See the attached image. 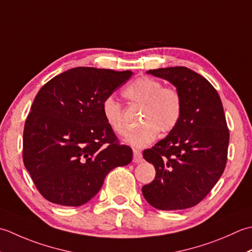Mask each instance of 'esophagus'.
<instances>
[{
	"mask_svg": "<svg viewBox=\"0 0 252 252\" xmlns=\"http://www.w3.org/2000/svg\"><path fill=\"white\" fill-rule=\"evenodd\" d=\"M132 153H133V158H132L133 162L139 163L142 161V155L139 150H133Z\"/></svg>",
	"mask_w": 252,
	"mask_h": 252,
	"instance_id": "1",
	"label": "esophagus"
}]
</instances>
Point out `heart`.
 I'll return each mask as SVG.
<instances>
[{"label":"heart","instance_id":"1","mask_svg":"<svg viewBox=\"0 0 252 252\" xmlns=\"http://www.w3.org/2000/svg\"><path fill=\"white\" fill-rule=\"evenodd\" d=\"M124 95L132 103L143 106L140 122L142 126L130 131L124 141L133 148H143L156 140L158 129L162 132L173 130L181 120L183 100L174 88L150 77H140L124 90ZM102 113L111 129L117 135H125L127 127L123 119L122 106L114 96H107L102 102Z\"/></svg>","mask_w":252,"mask_h":252}]
</instances>
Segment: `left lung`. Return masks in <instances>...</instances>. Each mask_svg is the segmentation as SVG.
<instances>
[{"instance_id":"1","label":"left lung","mask_w":252,"mask_h":252,"mask_svg":"<svg viewBox=\"0 0 252 252\" xmlns=\"http://www.w3.org/2000/svg\"><path fill=\"white\" fill-rule=\"evenodd\" d=\"M169 81L183 100L181 120L142 156L156 167V178L142 187L147 202L158 210L198 204L222 176L229 132L220 95L209 81L184 66L150 69Z\"/></svg>"}]
</instances>
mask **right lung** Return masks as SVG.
<instances>
[{
  "label": "right lung",
  "instance_id": "obj_1",
  "mask_svg": "<svg viewBox=\"0 0 252 252\" xmlns=\"http://www.w3.org/2000/svg\"><path fill=\"white\" fill-rule=\"evenodd\" d=\"M75 67L48 81L32 105L24 128L25 167L50 202L79 207L99 192L113 168L132 160L102 113V102L132 76Z\"/></svg>",
  "mask_w": 252,
  "mask_h": 252
}]
</instances>
